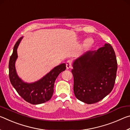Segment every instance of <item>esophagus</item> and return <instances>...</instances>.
<instances>
[{
	"instance_id": "34e87169",
	"label": "esophagus",
	"mask_w": 130,
	"mask_h": 130,
	"mask_svg": "<svg viewBox=\"0 0 130 130\" xmlns=\"http://www.w3.org/2000/svg\"><path fill=\"white\" fill-rule=\"evenodd\" d=\"M72 61L71 60H68L67 63H66V67H67V69H70L72 67Z\"/></svg>"
}]
</instances>
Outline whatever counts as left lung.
I'll return each instance as SVG.
<instances>
[{"label":"left lung","instance_id":"obj_1","mask_svg":"<svg viewBox=\"0 0 130 130\" xmlns=\"http://www.w3.org/2000/svg\"><path fill=\"white\" fill-rule=\"evenodd\" d=\"M73 68L74 93L81 102L88 104L96 103L113 89L118 64L110 44L84 53L74 61Z\"/></svg>","mask_w":130,"mask_h":130}]
</instances>
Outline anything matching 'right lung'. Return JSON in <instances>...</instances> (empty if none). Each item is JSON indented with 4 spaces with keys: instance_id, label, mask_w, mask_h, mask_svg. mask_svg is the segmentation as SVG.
<instances>
[{
    "instance_id": "add662e5",
    "label": "right lung",
    "mask_w": 130,
    "mask_h": 130,
    "mask_svg": "<svg viewBox=\"0 0 130 130\" xmlns=\"http://www.w3.org/2000/svg\"><path fill=\"white\" fill-rule=\"evenodd\" d=\"M23 37L15 43L9 61V77L10 82L18 94L26 102L32 104H39L49 101L54 92L55 81L59 74L66 69L65 63L57 66L40 80L28 83L18 76L15 62L18 58L17 49Z\"/></svg>"
}]
</instances>
